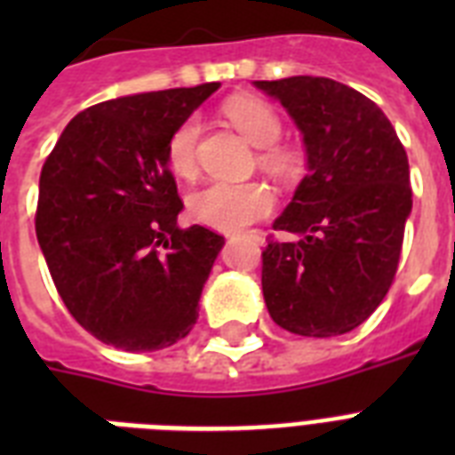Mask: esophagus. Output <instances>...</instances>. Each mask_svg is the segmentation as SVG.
<instances>
[{
	"instance_id": "34e87169",
	"label": "esophagus",
	"mask_w": 455,
	"mask_h": 455,
	"mask_svg": "<svg viewBox=\"0 0 455 455\" xmlns=\"http://www.w3.org/2000/svg\"><path fill=\"white\" fill-rule=\"evenodd\" d=\"M250 238H255V241H262V235H259V234H250Z\"/></svg>"
}]
</instances>
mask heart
Returning <instances> with one entry per match:
<instances>
[{"label":"heart","instance_id":"heart-1","mask_svg":"<svg viewBox=\"0 0 455 455\" xmlns=\"http://www.w3.org/2000/svg\"><path fill=\"white\" fill-rule=\"evenodd\" d=\"M224 116L250 144L262 146L259 163L278 179H291L299 170V153L291 146L276 144L283 123L269 103L252 96H235L224 103ZM198 117H186L167 141V164L179 177H191L196 172V144H198ZM276 207V198L262 181L248 184H224L214 181L188 198V212L205 227L220 231H241L255 221L269 217Z\"/></svg>","mask_w":455,"mask_h":455}]
</instances>
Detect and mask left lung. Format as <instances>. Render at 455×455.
Returning a JSON list of instances; mask_svg holds the SVG:
<instances>
[{"mask_svg": "<svg viewBox=\"0 0 455 455\" xmlns=\"http://www.w3.org/2000/svg\"><path fill=\"white\" fill-rule=\"evenodd\" d=\"M299 127L309 174L262 252L271 318L304 338L354 331L385 299L413 205L409 157L387 116L328 77L259 80Z\"/></svg>", "mask_w": 455, "mask_h": 455, "instance_id": "1", "label": "left lung"}]
</instances>
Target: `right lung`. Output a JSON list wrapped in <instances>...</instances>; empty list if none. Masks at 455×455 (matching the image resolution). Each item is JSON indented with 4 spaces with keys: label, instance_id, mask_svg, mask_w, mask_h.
Segmentation results:
<instances>
[{
    "label": "right lung",
    "instance_id": "1",
    "mask_svg": "<svg viewBox=\"0 0 455 455\" xmlns=\"http://www.w3.org/2000/svg\"><path fill=\"white\" fill-rule=\"evenodd\" d=\"M220 82L96 103L39 174V248L70 316L106 345L156 352L186 338L224 235L179 228L172 132Z\"/></svg>",
    "mask_w": 455,
    "mask_h": 455
}]
</instances>
